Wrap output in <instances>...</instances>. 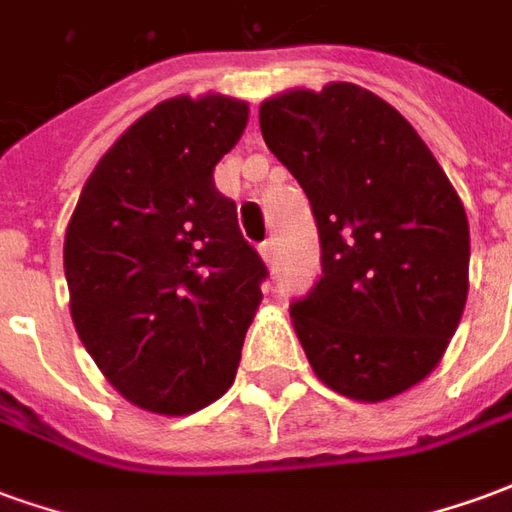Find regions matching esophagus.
<instances>
[{
	"mask_svg": "<svg viewBox=\"0 0 512 512\" xmlns=\"http://www.w3.org/2000/svg\"><path fill=\"white\" fill-rule=\"evenodd\" d=\"M260 255H263V260L268 263V268H277V244H274L271 238L260 244Z\"/></svg>",
	"mask_w": 512,
	"mask_h": 512,
	"instance_id": "1",
	"label": "esophagus"
}]
</instances>
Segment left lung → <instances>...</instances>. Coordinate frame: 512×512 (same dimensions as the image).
Here are the masks:
<instances>
[{
    "label": "left lung",
    "instance_id": "obj_1",
    "mask_svg": "<svg viewBox=\"0 0 512 512\" xmlns=\"http://www.w3.org/2000/svg\"><path fill=\"white\" fill-rule=\"evenodd\" d=\"M268 150L310 200L321 279L290 304L315 376L365 403L439 365L469 290V222L395 106L356 84L260 106Z\"/></svg>",
    "mask_w": 512,
    "mask_h": 512
}]
</instances>
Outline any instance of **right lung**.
<instances>
[{"mask_svg":"<svg viewBox=\"0 0 512 512\" xmlns=\"http://www.w3.org/2000/svg\"><path fill=\"white\" fill-rule=\"evenodd\" d=\"M249 106L169 98L136 120L84 183L65 233L73 326L117 392L156 414L222 397L268 277L213 167Z\"/></svg>","mask_w":512,"mask_h":512,"instance_id":"right-lung-1","label":"right lung"}]
</instances>
